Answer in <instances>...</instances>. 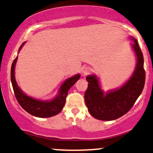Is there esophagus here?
Returning a JSON list of instances; mask_svg holds the SVG:
<instances>
[{
  "label": "esophagus",
  "mask_w": 153,
  "mask_h": 153,
  "mask_svg": "<svg viewBox=\"0 0 153 153\" xmlns=\"http://www.w3.org/2000/svg\"><path fill=\"white\" fill-rule=\"evenodd\" d=\"M90 71H91V69L89 67H88V66H85V67L83 69V70H82V73L84 74V75L87 74H89Z\"/></svg>",
  "instance_id": "1"
}]
</instances>
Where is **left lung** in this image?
<instances>
[{
	"mask_svg": "<svg viewBox=\"0 0 153 153\" xmlns=\"http://www.w3.org/2000/svg\"><path fill=\"white\" fill-rule=\"evenodd\" d=\"M132 39L134 41L132 47L137 56V66L132 76L123 87L104 94L97 77L90 75L86 78L89 84L84 100L89 113L96 119L109 121L123 116L133 107L143 90L145 82L143 54L137 39Z\"/></svg>",
	"mask_w": 153,
	"mask_h": 153,
	"instance_id": "left-lung-1",
	"label": "left lung"
}]
</instances>
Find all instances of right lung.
Masks as SVG:
<instances>
[{"label": "right lung", "mask_w": 153, "mask_h": 153, "mask_svg": "<svg viewBox=\"0 0 153 153\" xmlns=\"http://www.w3.org/2000/svg\"><path fill=\"white\" fill-rule=\"evenodd\" d=\"M25 42L20 46L19 50H21ZM17 59L18 56H16V58L12 63L11 69H10V79H11L14 94L19 105L30 114L38 117H53L59 114L62 110L63 107L65 105L68 91L80 78V75L76 74L66 80L59 89L58 96L56 97L51 101H40L36 99L27 96L18 87L15 79V75H14V69H15Z\"/></svg>", "instance_id": "1"}]
</instances>
